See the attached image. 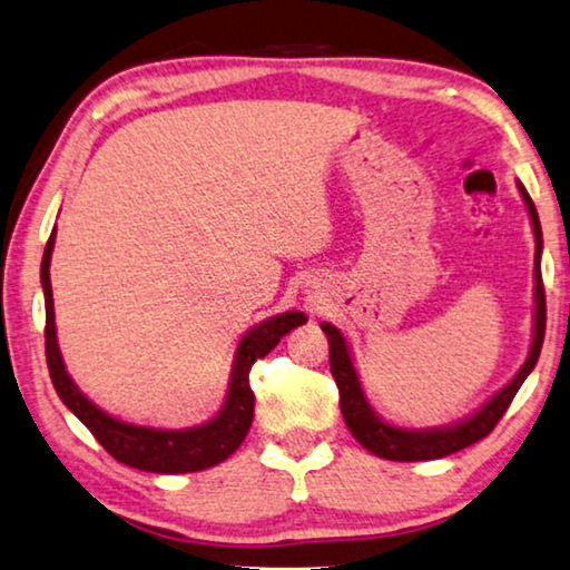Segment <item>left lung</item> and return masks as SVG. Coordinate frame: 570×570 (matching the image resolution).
I'll return each mask as SVG.
<instances>
[{"mask_svg":"<svg viewBox=\"0 0 570 570\" xmlns=\"http://www.w3.org/2000/svg\"><path fill=\"white\" fill-rule=\"evenodd\" d=\"M520 187L522 200L528 205L532 230H535V337H532L530 355L525 365L520 367V373L512 377L508 387H502L494 399L484 405L482 411H476L472 419L451 429H431V431H403L395 426H387L385 421L377 419V415L370 411V405L363 395V387H360L357 373L352 367L347 342L342 337V332L332 324L322 322V332L327 334L330 342V370L334 383L340 387V409L345 415L347 429L352 431L360 444L367 451H373L375 456L391 459V462H429V459H441L449 454H456L466 446L476 444L484 436H490L492 429L500 423L504 411L510 409L514 393L520 391V385L530 375V370L535 367L540 357V347H543L546 337V288H543V274H540V250H543V230H540L538 210L532 205L528 189Z\"/></svg>","mask_w":570,"mask_h":570,"instance_id":"8db88e82","label":"left lung"}]
</instances>
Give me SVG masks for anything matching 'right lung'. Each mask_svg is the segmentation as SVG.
<instances>
[{
  "label": "right lung",
  "instance_id": "add662e5",
  "mask_svg": "<svg viewBox=\"0 0 570 570\" xmlns=\"http://www.w3.org/2000/svg\"><path fill=\"white\" fill-rule=\"evenodd\" d=\"M56 246V230L45 246L42 253V288H45V357H48V370L52 385L60 395V401L73 411L83 426L94 433L116 462L126 466L141 469V472L155 474H187L203 472L207 466H215L228 459L236 451L253 421V391L248 383V373L256 360L266 357L284 334L306 322L302 312H286L274 320H266L258 327H253L246 337L240 340L236 363H233L228 399H225L223 411L215 415L210 423L185 431H159L131 426V423L116 421L111 415L96 409L83 393L78 391L76 383L70 381L62 365L58 337H56V312H52V286H50V256Z\"/></svg>",
  "mask_w": 570,
  "mask_h": 570
}]
</instances>
